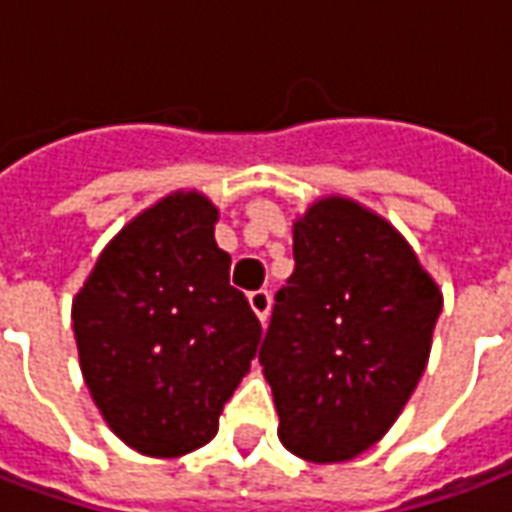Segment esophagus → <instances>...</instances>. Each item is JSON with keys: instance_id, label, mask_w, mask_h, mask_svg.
I'll list each match as a JSON object with an SVG mask.
<instances>
[{"instance_id": "1", "label": "esophagus", "mask_w": 512, "mask_h": 512, "mask_svg": "<svg viewBox=\"0 0 512 512\" xmlns=\"http://www.w3.org/2000/svg\"><path fill=\"white\" fill-rule=\"evenodd\" d=\"M249 307L255 312L260 323H266L268 310H271V293L268 290H255V293H249Z\"/></svg>"}]
</instances>
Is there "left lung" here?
<instances>
[{
  "label": "left lung",
  "mask_w": 512,
  "mask_h": 512,
  "mask_svg": "<svg viewBox=\"0 0 512 512\" xmlns=\"http://www.w3.org/2000/svg\"><path fill=\"white\" fill-rule=\"evenodd\" d=\"M293 257L260 345L279 441L304 461H351L414 395L444 296L406 235L345 194L296 213Z\"/></svg>",
  "instance_id": "1"
}]
</instances>
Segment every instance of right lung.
<instances>
[{
	"label": "right lung",
	"instance_id": "right-lung-1",
	"mask_svg": "<svg viewBox=\"0 0 512 512\" xmlns=\"http://www.w3.org/2000/svg\"><path fill=\"white\" fill-rule=\"evenodd\" d=\"M216 222L202 191H169L123 224L73 296L90 397L117 439L150 458H178L216 436L263 334L230 285Z\"/></svg>",
	"mask_w": 512,
	"mask_h": 512
}]
</instances>
